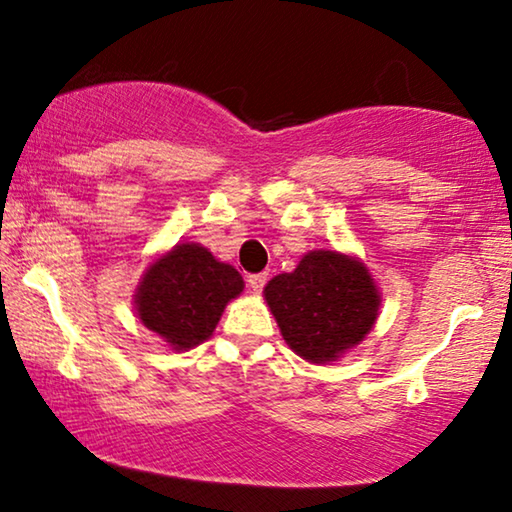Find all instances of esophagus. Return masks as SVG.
Here are the masks:
<instances>
[{"label":"esophagus","mask_w":512,"mask_h":512,"mask_svg":"<svg viewBox=\"0 0 512 512\" xmlns=\"http://www.w3.org/2000/svg\"><path fill=\"white\" fill-rule=\"evenodd\" d=\"M247 284H249V289L254 291V293H261L263 286L268 284V275H265V272H258V275H249L247 277Z\"/></svg>","instance_id":"1"}]
</instances>
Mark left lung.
I'll use <instances>...</instances> for the list:
<instances>
[{
  "label": "left lung",
  "instance_id": "left-lung-1",
  "mask_svg": "<svg viewBox=\"0 0 512 512\" xmlns=\"http://www.w3.org/2000/svg\"><path fill=\"white\" fill-rule=\"evenodd\" d=\"M265 303L293 352L331 363L366 338L380 310V291L359 258L317 249L293 272L272 277Z\"/></svg>",
  "mask_w": 512,
  "mask_h": 512
}]
</instances>
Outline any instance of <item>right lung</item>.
Returning <instances> with one entry per match:
<instances>
[{
  "label": "right lung",
  "mask_w": 512,
  "mask_h": 512,
  "mask_svg": "<svg viewBox=\"0 0 512 512\" xmlns=\"http://www.w3.org/2000/svg\"><path fill=\"white\" fill-rule=\"evenodd\" d=\"M244 289L233 265L212 251L181 242L146 268L135 293V310L149 331L177 352L198 347L214 333L223 310Z\"/></svg>",
  "instance_id": "obj_1"
}]
</instances>
